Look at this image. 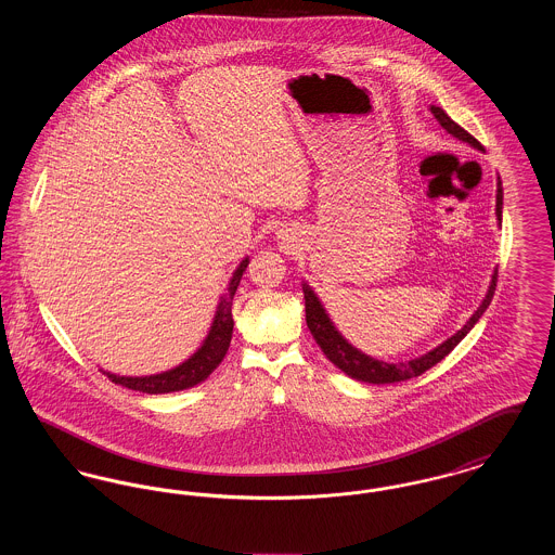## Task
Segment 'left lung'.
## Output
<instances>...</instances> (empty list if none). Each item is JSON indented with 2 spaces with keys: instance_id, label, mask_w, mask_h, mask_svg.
<instances>
[{
  "instance_id": "1",
  "label": "left lung",
  "mask_w": 555,
  "mask_h": 555,
  "mask_svg": "<svg viewBox=\"0 0 555 555\" xmlns=\"http://www.w3.org/2000/svg\"><path fill=\"white\" fill-rule=\"evenodd\" d=\"M433 116L437 118V122L446 129V131L468 143L470 147H475L478 152H485L482 145L476 141L475 137L468 131H464L457 122H453L448 116V112L443 107L430 106ZM502 210H503V186L500 177H498V195H495V216H498V224L502 227ZM495 281H498V270H493L491 274V283H489V289L485 293L480 306L476 308L475 314L468 318V322L455 333L451 335L448 341H443L441 345H437L435 349L426 351L423 356L414 358V360H408V362H383V360H376L369 353H364L362 349L353 347L345 339L344 335L339 333V328L335 326V322L328 317L326 308L322 306L320 297H318L314 289L304 281L301 283V289H304V299H306V322H308V328L312 333V337L317 339V344L320 345V349L324 351V356L337 366V369L345 372L349 378H356V380H362V383H372V385H387V383H401V380H408V378H414V376H421L423 372L428 369H433L435 364H439L449 351L460 344L478 322V318L485 314V310L489 308L491 299H493V293H495Z\"/></svg>"
}]
</instances>
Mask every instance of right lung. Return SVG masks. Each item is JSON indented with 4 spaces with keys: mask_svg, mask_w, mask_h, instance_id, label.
Returning a JSON list of instances; mask_svg holds the SVG:
<instances>
[{
    "mask_svg": "<svg viewBox=\"0 0 555 555\" xmlns=\"http://www.w3.org/2000/svg\"><path fill=\"white\" fill-rule=\"evenodd\" d=\"M249 264V258H243L238 262L227 291L220 295L216 312L211 318L210 331L204 337L202 345L186 358L185 362H181L175 369L156 372V374H145V376H122V374H114L102 370L107 374V378H112V383L122 385L132 391H141V393H150V396H159V393H175V391H185L195 385H199L202 380H206L214 370L218 369V364L222 362V358L229 351L231 337H233V297L237 291L241 276L245 272V268Z\"/></svg>",
    "mask_w": 555,
    "mask_h": 555,
    "instance_id": "right-lung-1",
    "label": "right lung"
}]
</instances>
